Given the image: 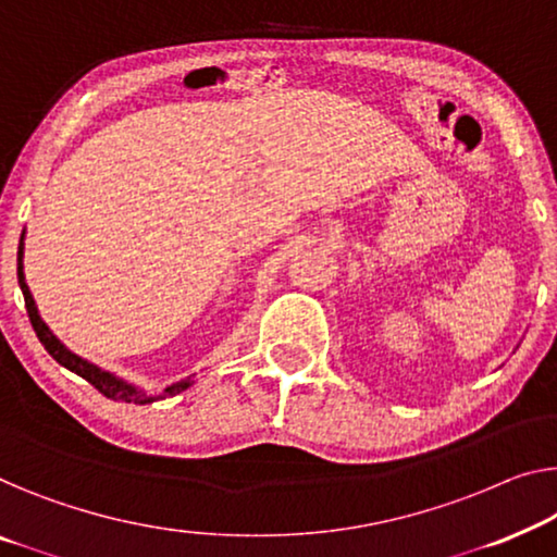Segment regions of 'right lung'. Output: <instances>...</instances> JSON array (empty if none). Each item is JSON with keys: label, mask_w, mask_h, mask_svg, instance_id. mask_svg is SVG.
I'll return each mask as SVG.
<instances>
[{"label": "right lung", "mask_w": 557, "mask_h": 557, "mask_svg": "<svg viewBox=\"0 0 557 557\" xmlns=\"http://www.w3.org/2000/svg\"><path fill=\"white\" fill-rule=\"evenodd\" d=\"M22 239H24V232H22ZM22 239H20V260H16V277H20V287H22V295H24V305H27L29 322H32V327H35V332H37L39 343L45 345V350L52 355V358L60 362L62 368L74 372V375L85 377L89 385H95L99 393H102L104 397H110V400H114V403L145 405V403L160 400V397L177 395V393H182V389H187L189 385H193V383H189V380H182V383H174L170 387H164L162 395L152 397V395H145L143 389H137L135 385H127V383H124V380L114 377V375H110V372H104V370H99L97 364L82 360L74 352L66 350V347L60 343V339H57L52 332H49V327L45 325V322H41L39 312H37V305H35V300H32V293H29L27 282H24V272H22Z\"/></svg>", "instance_id": "obj_1"}]
</instances>
